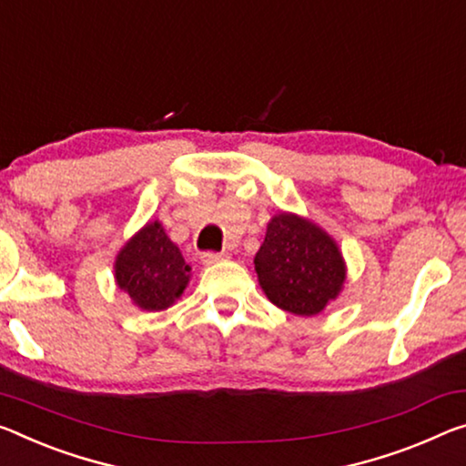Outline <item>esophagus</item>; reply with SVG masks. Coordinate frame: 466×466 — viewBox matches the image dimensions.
<instances>
[{
	"label": "esophagus",
	"mask_w": 466,
	"mask_h": 466,
	"mask_svg": "<svg viewBox=\"0 0 466 466\" xmlns=\"http://www.w3.org/2000/svg\"><path fill=\"white\" fill-rule=\"evenodd\" d=\"M224 253H216V250H205V253H201V261L205 263V265H213V263H218V261H221L224 259Z\"/></svg>",
	"instance_id": "obj_1"
}]
</instances>
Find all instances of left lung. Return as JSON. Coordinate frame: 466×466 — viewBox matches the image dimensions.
<instances>
[{
	"label": "left lung",
	"instance_id": "left-lung-1",
	"mask_svg": "<svg viewBox=\"0 0 466 466\" xmlns=\"http://www.w3.org/2000/svg\"><path fill=\"white\" fill-rule=\"evenodd\" d=\"M255 269L273 305L302 317L321 313L344 282L336 242L292 213H279L269 221Z\"/></svg>",
	"mask_w": 466,
	"mask_h": 466
}]
</instances>
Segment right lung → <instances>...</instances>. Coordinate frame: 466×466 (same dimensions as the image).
I'll return each mask as SVG.
<instances>
[{
  "mask_svg": "<svg viewBox=\"0 0 466 466\" xmlns=\"http://www.w3.org/2000/svg\"><path fill=\"white\" fill-rule=\"evenodd\" d=\"M188 271L180 248L167 238L159 221H153L120 250L116 282L140 309L164 311L184 292Z\"/></svg>",
  "mask_w": 466,
  "mask_h": 466,
  "instance_id": "obj_1",
  "label": "right lung"
}]
</instances>
